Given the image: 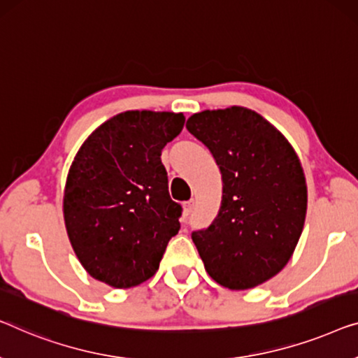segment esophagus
Returning <instances> with one entry per match:
<instances>
[{
    "mask_svg": "<svg viewBox=\"0 0 358 358\" xmlns=\"http://www.w3.org/2000/svg\"><path fill=\"white\" fill-rule=\"evenodd\" d=\"M192 208H194V200L185 201L184 203V220H187L189 215L192 213Z\"/></svg>",
    "mask_w": 358,
    "mask_h": 358,
    "instance_id": "1",
    "label": "esophagus"
}]
</instances>
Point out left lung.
<instances>
[{
	"mask_svg": "<svg viewBox=\"0 0 358 358\" xmlns=\"http://www.w3.org/2000/svg\"><path fill=\"white\" fill-rule=\"evenodd\" d=\"M222 176L215 221L192 232L206 273L243 291L266 282L291 260L307 215V182L287 138L243 106L195 113L185 124Z\"/></svg>",
	"mask_w": 358,
	"mask_h": 358,
	"instance_id": "obj_1",
	"label": "left lung"
}]
</instances>
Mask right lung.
Here are the masks:
<instances>
[{"mask_svg": "<svg viewBox=\"0 0 358 358\" xmlns=\"http://www.w3.org/2000/svg\"><path fill=\"white\" fill-rule=\"evenodd\" d=\"M184 122L182 113L124 111L82 143L67 173L63 213L92 278L127 289L158 271L182 213L169 196L162 150Z\"/></svg>", "mask_w": 358, "mask_h": 358, "instance_id": "right-lung-1", "label": "right lung"}]
</instances>
